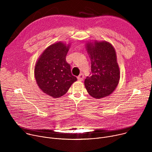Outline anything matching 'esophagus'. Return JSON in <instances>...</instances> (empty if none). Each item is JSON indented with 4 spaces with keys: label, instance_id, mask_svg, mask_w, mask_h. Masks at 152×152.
<instances>
[{
    "label": "esophagus",
    "instance_id": "esophagus-1",
    "mask_svg": "<svg viewBox=\"0 0 152 152\" xmlns=\"http://www.w3.org/2000/svg\"><path fill=\"white\" fill-rule=\"evenodd\" d=\"M83 78H84V75H83V74H82V73L80 74V75H79V76L77 77V79H78V80H80V81L83 80Z\"/></svg>",
    "mask_w": 152,
    "mask_h": 152
}]
</instances>
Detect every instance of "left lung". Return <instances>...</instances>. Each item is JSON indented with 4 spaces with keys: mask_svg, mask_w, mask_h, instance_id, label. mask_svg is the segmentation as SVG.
Here are the masks:
<instances>
[{
    "mask_svg": "<svg viewBox=\"0 0 152 152\" xmlns=\"http://www.w3.org/2000/svg\"><path fill=\"white\" fill-rule=\"evenodd\" d=\"M85 48L91 64V75L84 82L85 88L95 99L108 96L115 90L120 78L115 50L110 42L97 40L85 43Z\"/></svg>",
    "mask_w": 152,
    "mask_h": 152,
    "instance_id": "obj_1",
    "label": "left lung"
}]
</instances>
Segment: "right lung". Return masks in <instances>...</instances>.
<instances>
[{
    "instance_id": "add662e5",
    "label": "right lung",
    "mask_w": 152,
    "mask_h": 152,
    "mask_svg": "<svg viewBox=\"0 0 152 152\" xmlns=\"http://www.w3.org/2000/svg\"><path fill=\"white\" fill-rule=\"evenodd\" d=\"M70 46L61 41L48 46L37 59L34 69L37 83L41 90L53 98L66 94L77 80L66 60Z\"/></svg>"
}]
</instances>
